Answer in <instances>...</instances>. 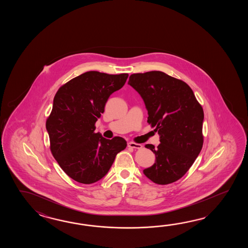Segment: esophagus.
<instances>
[{"label":"esophagus","mask_w":248,"mask_h":248,"mask_svg":"<svg viewBox=\"0 0 248 248\" xmlns=\"http://www.w3.org/2000/svg\"><path fill=\"white\" fill-rule=\"evenodd\" d=\"M127 146L129 148H132V149H142V146L141 144H139V143H136V142H130L127 143Z\"/></svg>","instance_id":"34e87169"}]
</instances>
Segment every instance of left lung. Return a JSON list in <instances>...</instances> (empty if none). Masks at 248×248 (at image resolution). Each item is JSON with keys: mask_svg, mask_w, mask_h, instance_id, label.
Returning a JSON list of instances; mask_svg holds the SVG:
<instances>
[{"mask_svg": "<svg viewBox=\"0 0 248 248\" xmlns=\"http://www.w3.org/2000/svg\"><path fill=\"white\" fill-rule=\"evenodd\" d=\"M128 84L142 96L147 122L160 136L156 161L143 174L157 185H169L182 178L201 153L204 142V111L190 86L163 72L133 74Z\"/></svg>", "mask_w": 248, "mask_h": 248, "instance_id": "obj_1", "label": "left lung"}]
</instances>
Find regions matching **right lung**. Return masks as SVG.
Here are the masks:
<instances>
[{
	"mask_svg": "<svg viewBox=\"0 0 248 248\" xmlns=\"http://www.w3.org/2000/svg\"><path fill=\"white\" fill-rule=\"evenodd\" d=\"M127 74L90 71L61 86L46 121L49 148L63 172L74 181L90 185L111 169L116 155L126 147L121 137L106 139L95 133V122L109 96L121 90Z\"/></svg>",
	"mask_w": 248,
	"mask_h": 248,
	"instance_id": "add662e5",
	"label": "right lung"
}]
</instances>
